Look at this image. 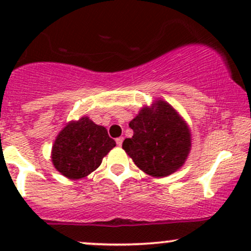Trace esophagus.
Here are the masks:
<instances>
[{"mask_svg": "<svg viewBox=\"0 0 251 251\" xmlns=\"http://www.w3.org/2000/svg\"><path fill=\"white\" fill-rule=\"evenodd\" d=\"M116 142H117V145H118V146H122V145H123V142H124V138H123V137L117 138Z\"/></svg>", "mask_w": 251, "mask_h": 251, "instance_id": "obj_1", "label": "esophagus"}]
</instances>
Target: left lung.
I'll use <instances>...</instances> for the list:
<instances>
[{
	"mask_svg": "<svg viewBox=\"0 0 251 251\" xmlns=\"http://www.w3.org/2000/svg\"><path fill=\"white\" fill-rule=\"evenodd\" d=\"M132 138L123 149L135 165L152 177H168L184 165L191 150V131L183 117L164 100L144 106L129 122Z\"/></svg>",
	"mask_w": 251,
	"mask_h": 251,
	"instance_id": "8db88e82",
	"label": "left lung"
}]
</instances>
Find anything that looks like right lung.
Wrapping results in <instances>:
<instances>
[{"instance_id": "add662e5", "label": "right lung", "mask_w": 251, "mask_h": 251, "mask_svg": "<svg viewBox=\"0 0 251 251\" xmlns=\"http://www.w3.org/2000/svg\"><path fill=\"white\" fill-rule=\"evenodd\" d=\"M116 146L107 129L88 117L67 123L54 140L51 163L68 179H80L97 170Z\"/></svg>"}]
</instances>
